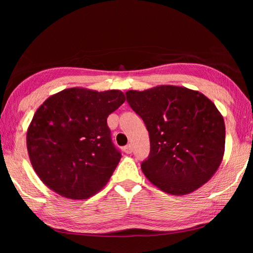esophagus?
<instances>
[{
  "mask_svg": "<svg viewBox=\"0 0 253 253\" xmlns=\"http://www.w3.org/2000/svg\"><path fill=\"white\" fill-rule=\"evenodd\" d=\"M123 151L125 152L126 154H130V153L132 152V148H131L130 144H127V146L124 147V148H123Z\"/></svg>",
  "mask_w": 253,
  "mask_h": 253,
  "instance_id": "34e87169",
  "label": "esophagus"
}]
</instances>
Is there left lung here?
Wrapping results in <instances>:
<instances>
[{
    "instance_id": "obj_1",
    "label": "left lung",
    "mask_w": 253,
    "mask_h": 253,
    "mask_svg": "<svg viewBox=\"0 0 253 253\" xmlns=\"http://www.w3.org/2000/svg\"><path fill=\"white\" fill-rule=\"evenodd\" d=\"M150 136V155L141 169L169 195L191 193L212 178L225 151V123L215 104L186 87L161 84L126 92Z\"/></svg>"
}]
</instances>
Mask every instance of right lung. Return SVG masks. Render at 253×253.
<instances>
[{
	"label": "right lung",
	"instance_id": "1",
	"mask_svg": "<svg viewBox=\"0 0 253 253\" xmlns=\"http://www.w3.org/2000/svg\"><path fill=\"white\" fill-rule=\"evenodd\" d=\"M126 98L121 90L75 87L49 96L27 129L30 163L58 195L85 200L110 180L122 158L113 146L106 118Z\"/></svg>",
	"mask_w": 253,
	"mask_h": 253
}]
</instances>
